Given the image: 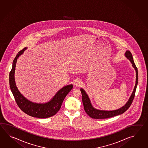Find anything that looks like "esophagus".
<instances>
[{"label":"esophagus","mask_w":148,"mask_h":148,"mask_svg":"<svg viewBox=\"0 0 148 148\" xmlns=\"http://www.w3.org/2000/svg\"><path fill=\"white\" fill-rule=\"evenodd\" d=\"M82 85V82L81 80L80 79H77L75 82V85L78 87H80Z\"/></svg>","instance_id":"esophagus-1"}]
</instances>
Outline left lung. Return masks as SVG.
I'll return each instance as SVG.
<instances>
[{"label":"left lung","instance_id":"8db88e82","mask_svg":"<svg viewBox=\"0 0 148 148\" xmlns=\"http://www.w3.org/2000/svg\"><path fill=\"white\" fill-rule=\"evenodd\" d=\"M125 56L131 61V62L132 63V66L134 68L136 71V84H135L133 91L132 92V95L131 96L127 103L123 107H121L120 109H118L117 110H110V111L98 110L96 109H95L92 106L88 95L86 93L85 90L81 88L80 91L82 92V103L84 107V110L86 113L87 114V115L91 118L95 119H108V118L115 116L117 115L124 113L126 110L129 109V107H130V106L131 105L135 96V91H136V89L138 83V71L137 67L135 66L134 62L133 61L132 53L130 51H126Z\"/></svg>","mask_w":148,"mask_h":148}]
</instances>
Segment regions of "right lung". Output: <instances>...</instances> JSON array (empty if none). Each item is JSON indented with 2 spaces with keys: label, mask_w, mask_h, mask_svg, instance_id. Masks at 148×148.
I'll list each match as a JSON object with an SVG mask.
<instances>
[{
  "label": "right lung",
  "mask_w": 148,
  "mask_h": 148,
  "mask_svg": "<svg viewBox=\"0 0 148 148\" xmlns=\"http://www.w3.org/2000/svg\"><path fill=\"white\" fill-rule=\"evenodd\" d=\"M25 49V47L22 50L20 51L16 55V57L13 60L12 69L10 73V88L16 101V104L23 112L31 116L40 119L52 116L60 110L64 99L73 89V86L68 85L61 89L51 101L45 104L34 103L26 99L17 89L14 79L17 59Z\"/></svg>",
  "instance_id": "add662e5"
}]
</instances>
